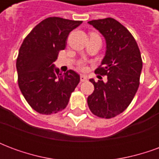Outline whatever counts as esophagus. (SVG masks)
Instances as JSON below:
<instances>
[{"label": "esophagus", "instance_id": "obj_1", "mask_svg": "<svg viewBox=\"0 0 159 159\" xmlns=\"http://www.w3.org/2000/svg\"><path fill=\"white\" fill-rule=\"evenodd\" d=\"M87 76H85V75H81L80 76V80H81V82H85V81H87Z\"/></svg>", "mask_w": 159, "mask_h": 159}]
</instances>
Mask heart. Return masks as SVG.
I'll return each mask as SVG.
<instances>
[{"mask_svg":"<svg viewBox=\"0 0 159 159\" xmlns=\"http://www.w3.org/2000/svg\"><path fill=\"white\" fill-rule=\"evenodd\" d=\"M78 66H79L80 70H84L86 69V64H85L84 62H80Z\"/></svg>","mask_w":159,"mask_h":159,"instance_id":"obj_1","label":"heart"}]
</instances>
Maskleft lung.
<instances>
[{"label": "left lung", "instance_id": "obj_1", "mask_svg": "<svg viewBox=\"0 0 159 159\" xmlns=\"http://www.w3.org/2000/svg\"><path fill=\"white\" fill-rule=\"evenodd\" d=\"M88 23L106 40V54L95 72L107 76V83L89 80L94 90L88 97V105L94 115L111 118L122 113L133 100L140 85L142 59L133 36L116 19L107 18Z\"/></svg>", "mask_w": 159, "mask_h": 159}]
</instances>
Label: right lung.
<instances>
[{
	"instance_id": "add662e5",
	"label": "right lung",
	"mask_w": 159,
	"mask_h": 159,
	"mask_svg": "<svg viewBox=\"0 0 159 159\" xmlns=\"http://www.w3.org/2000/svg\"><path fill=\"white\" fill-rule=\"evenodd\" d=\"M82 21L50 17L30 32L19 51L16 67L21 93L34 110L49 115L64 110L80 82L72 70L59 72L53 62L66 47L70 32Z\"/></svg>"
}]
</instances>
